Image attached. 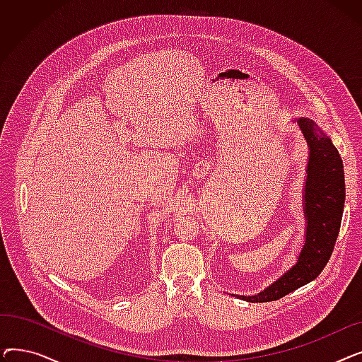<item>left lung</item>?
Returning <instances> with one entry per match:
<instances>
[{"instance_id":"obj_1","label":"left lung","mask_w":362,"mask_h":362,"mask_svg":"<svg viewBox=\"0 0 362 362\" xmlns=\"http://www.w3.org/2000/svg\"><path fill=\"white\" fill-rule=\"evenodd\" d=\"M310 145L305 185L307 239L296 265L250 302L277 300L310 283L326 267L339 235L345 204V173L339 151L310 119L298 120Z\"/></svg>"}]
</instances>
